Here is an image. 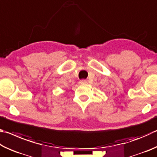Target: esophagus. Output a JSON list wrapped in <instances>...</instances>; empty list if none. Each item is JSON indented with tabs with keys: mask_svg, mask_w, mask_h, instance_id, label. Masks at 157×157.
<instances>
[{
	"mask_svg": "<svg viewBox=\"0 0 157 157\" xmlns=\"http://www.w3.org/2000/svg\"><path fill=\"white\" fill-rule=\"evenodd\" d=\"M86 79H81L80 81H79V84H86Z\"/></svg>",
	"mask_w": 157,
	"mask_h": 157,
	"instance_id": "34e87169",
	"label": "esophagus"
}]
</instances>
